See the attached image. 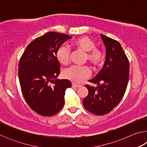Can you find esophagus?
<instances>
[{
  "label": "esophagus",
  "instance_id": "1",
  "mask_svg": "<svg viewBox=\"0 0 147 147\" xmlns=\"http://www.w3.org/2000/svg\"><path fill=\"white\" fill-rule=\"evenodd\" d=\"M72 86H73V88H80V86H79V85H76V84H73V85H72Z\"/></svg>",
  "mask_w": 147,
  "mask_h": 147
}]
</instances>
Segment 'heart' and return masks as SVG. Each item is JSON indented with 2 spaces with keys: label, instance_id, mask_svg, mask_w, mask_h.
Returning a JSON list of instances; mask_svg holds the SVG:
<instances>
[{
  "label": "heart",
  "instance_id": "1",
  "mask_svg": "<svg viewBox=\"0 0 147 147\" xmlns=\"http://www.w3.org/2000/svg\"><path fill=\"white\" fill-rule=\"evenodd\" d=\"M72 45L80 51L86 53V59L90 62L94 68L102 65L104 59L103 52L95 47V43L88 36H82L72 42ZM56 58L61 64L68 63L70 59V51L64 45L58 47L56 53ZM90 69L88 67L73 65L65 69L63 76L65 78L69 80L74 84H81L84 80L89 76Z\"/></svg>",
  "mask_w": 147,
  "mask_h": 147
}]
</instances>
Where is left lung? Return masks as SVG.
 I'll use <instances>...</instances> for the list:
<instances>
[{
	"mask_svg": "<svg viewBox=\"0 0 147 147\" xmlns=\"http://www.w3.org/2000/svg\"><path fill=\"white\" fill-rule=\"evenodd\" d=\"M106 47V59L102 69L89 80L97 87L86 86L89 93L83 100L84 108L96 115L108 113L118 105L127 88L130 65L121 44L100 34Z\"/></svg>",
	"mask_w": 147,
	"mask_h": 147,
	"instance_id": "8db88e82",
	"label": "left lung"
}]
</instances>
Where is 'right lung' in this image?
Here are the masks:
<instances>
[{
  "instance_id": "right-lung-1",
  "label": "right lung",
  "mask_w": 147,
  "mask_h": 147,
  "mask_svg": "<svg viewBox=\"0 0 147 147\" xmlns=\"http://www.w3.org/2000/svg\"><path fill=\"white\" fill-rule=\"evenodd\" d=\"M71 38L65 34L47 32L32 41L20 59L22 93L28 106L39 115H54L63 108L65 90L71 88V82L57 78L60 65L56 53L58 47Z\"/></svg>"
}]
</instances>
